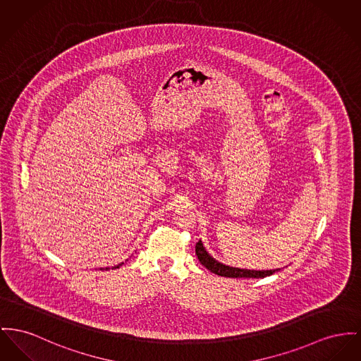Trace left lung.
I'll list each match as a JSON object with an SVG mask.
<instances>
[{"label":"left lung","instance_id":"1","mask_svg":"<svg viewBox=\"0 0 361 361\" xmlns=\"http://www.w3.org/2000/svg\"><path fill=\"white\" fill-rule=\"evenodd\" d=\"M195 255H197L200 263L204 265L207 269H209L211 272H214L216 275L227 276V278H265V276H269V275L275 274V271H278V269H274V271L272 269L271 271L240 269V268H234V267L221 264L208 255V252L204 249L201 240H198L195 243Z\"/></svg>","mask_w":361,"mask_h":361}]
</instances>
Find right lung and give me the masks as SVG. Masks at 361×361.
I'll return each mask as SVG.
<instances>
[{"instance_id": "obj_1", "label": "right lung", "mask_w": 361, "mask_h": 361, "mask_svg": "<svg viewBox=\"0 0 361 361\" xmlns=\"http://www.w3.org/2000/svg\"><path fill=\"white\" fill-rule=\"evenodd\" d=\"M121 264H123V263H121ZM121 264L115 265V267H114V268H119V267H121ZM114 268H112V269H114ZM105 269H108V268H105Z\"/></svg>"}]
</instances>
